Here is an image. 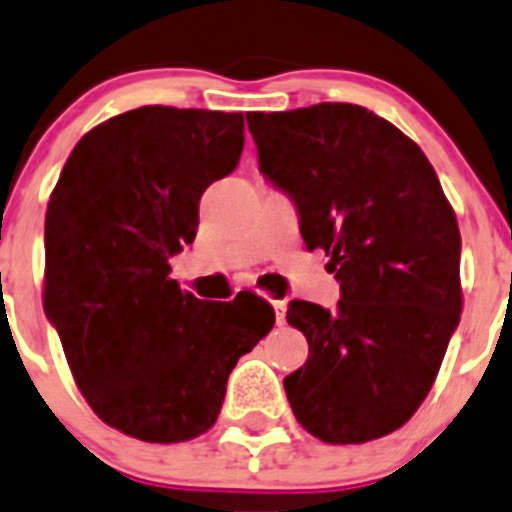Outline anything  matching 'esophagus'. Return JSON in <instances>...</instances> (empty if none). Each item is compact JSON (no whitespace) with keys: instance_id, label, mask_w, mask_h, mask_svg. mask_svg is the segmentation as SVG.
Masks as SVG:
<instances>
[{"instance_id":"esophagus-1","label":"esophagus","mask_w":512,"mask_h":512,"mask_svg":"<svg viewBox=\"0 0 512 512\" xmlns=\"http://www.w3.org/2000/svg\"><path fill=\"white\" fill-rule=\"evenodd\" d=\"M272 307H275V317H277V325H285V300H270Z\"/></svg>"}]
</instances>
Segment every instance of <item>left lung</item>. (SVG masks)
<instances>
[{"mask_svg":"<svg viewBox=\"0 0 512 512\" xmlns=\"http://www.w3.org/2000/svg\"><path fill=\"white\" fill-rule=\"evenodd\" d=\"M260 172L297 207L307 250L340 282L335 310L292 300L307 362L285 377L297 423L332 445L403 428L460 322V230L428 157L357 104L247 112Z\"/></svg>","mask_w":512,"mask_h":512,"instance_id":"left-lung-1","label":"left lung"}]
</instances>
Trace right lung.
Instances as JSON below:
<instances>
[{
  "label": "right lung",
  "instance_id": "obj_1",
  "mask_svg": "<svg viewBox=\"0 0 512 512\" xmlns=\"http://www.w3.org/2000/svg\"><path fill=\"white\" fill-rule=\"evenodd\" d=\"M242 145L240 112L130 109L77 142L49 197L47 320L94 413L145 443L207 433L232 367L275 325L255 292L207 302L170 277L202 192L235 170Z\"/></svg>",
  "mask_w": 512,
  "mask_h": 512
}]
</instances>
